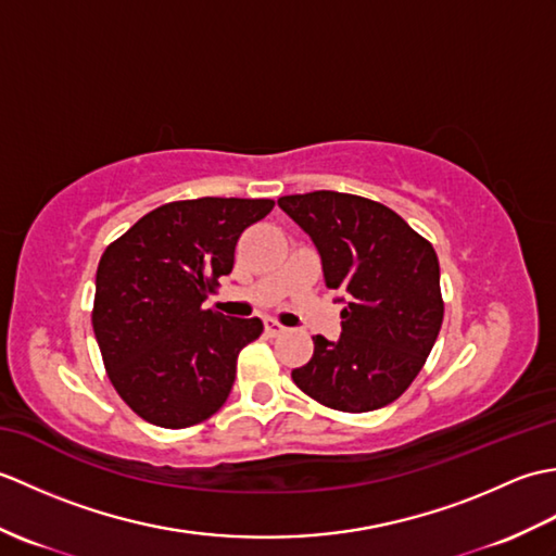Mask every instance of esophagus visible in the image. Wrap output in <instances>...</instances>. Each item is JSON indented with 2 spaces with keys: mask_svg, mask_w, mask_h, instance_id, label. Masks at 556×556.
Wrapping results in <instances>:
<instances>
[{
  "mask_svg": "<svg viewBox=\"0 0 556 556\" xmlns=\"http://www.w3.org/2000/svg\"><path fill=\"white\" fill-rule=\"evenodd\" d=\"M265 329H267V334H271V337H277V334H281V332H285V325H279L277 320H271V317H267V320H265Z\"/></svg>",
  "mask_w": 556,
  "mask_h": 556,
  "instance_id": "esophagus-1",
  "label": "esophagus"
}]
</instances>
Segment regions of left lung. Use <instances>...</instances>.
I'll list each match as a JSON object with an SVG mask.
<instances>
[{
	"mask_svg": "<svg viewBox=\"0 0 556 556\" xmlns=\"http://www.w3.org/2000/svg\"><path fill=\"white\" fill-rule=\"evenodd\" d=\"M311 236L325 285L339 289L341 337H313V358L291 372L323 406L365 413L392 404L428 361L444 301L440 260L428 239L375 200L313 191L279 198Z\"/></svg>",
	"mask_w": 556,
	"mask_h": 556,
	"instance_id": "left-lung-1",
	"label": "left lung"
}]
</instances>
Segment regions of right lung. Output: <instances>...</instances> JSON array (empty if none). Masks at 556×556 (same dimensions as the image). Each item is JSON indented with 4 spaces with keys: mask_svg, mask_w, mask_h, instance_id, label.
Returning a JSON list of instances; mask_svg holds the SVG:
<instances>
[{
    "mask_svg": "<svg viewBox=\"0 0 556 556\" xmlns=\"http://www.w3.org/2000/svg\"><path fill=\"white\" fill-rule=\"evenodd\" d=\"M271 207L265 198L176 200L102 253L92 329L116 394L143 420L191 428L227 401L236 358L263 323L203 301L231 271L239 236Z\"/></svg>",
    "mask_w": 556,
    "mask_h": 556,
    "instance_id": "add662e5",
    "label": "right lung"
}]
</instances>
